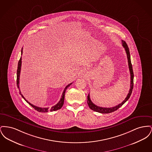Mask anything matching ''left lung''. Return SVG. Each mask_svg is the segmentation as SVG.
Listing matches in <instances>:
<instances>
[{
	"label": "left lung",
	"instance_id": "1",
	"mask_svg": "<svg viewBox=\"0 0 152 152\" xmlns=\"http://www.w3.org/2000/svg\"><path fill=\"white\" fill-rule=\"evenodd\" d=\"M122 43H123V46L124 47V48H125V50L126 51V55H127L128 65H129V71H130V88L129 89V93L127 95L125 99V100L121 104H119L118 105H116V107H111V108H103V107H100L96 105L91 101V100L90 99L89 93L88 96H87V99H88L87 103H88V106H89L90 109H91L92 110H94L95 112L101 113H112L114 111H116V110H117L119 108H120L123 104L129 99L130 95L132 94V90H133V88L134 74H133V68H132V65L131 60H130V52H129V48L128 47V45L126 44V42L124 40H122Z\"/></svg>",
	"mask_w": 152,
	"mask_h": 152
}]
</instances>
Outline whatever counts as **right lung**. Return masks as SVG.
Instances as JSON below:
<instances>
[{
	"instance_id": "add662e5",
	"label": "right lung",
	"mask_w": 152,
	"mask_h": 152,
	"mask_svg": "<svg viewBox=\"0 0 152 152\" xmlns=\"http://www.w3.org/2000/svg\"><path fill=\"white\" fill-rule=\"evenodd\" d=\"M22 53H23V48H22V51H21V55H22ZM21 65H22V57H20V58L18 62V69H17V79H16V84H17V87L19 89V77H20V70H21ZM72 84V83H70L69 84H68L67 86L65 87L64 88V90L63 92V94L61 96V97L60 99V100L58 101V104H56L55 105L52 107L51 108H41V107H36L33 104H31L30 102H29L28 101H27V100H26V99L24 97V96H23V94H21L20 92V91L19 90V92H20V94L22 95V97L27 101L29 105L33 107L35 109V110H36L37 111L39 112H47L48 111H55V110H58L60 109L61 108V107H63V104H64V96H65V93L67 88L69 87L71 84Z\"/></svg>"
}]
</instances>
